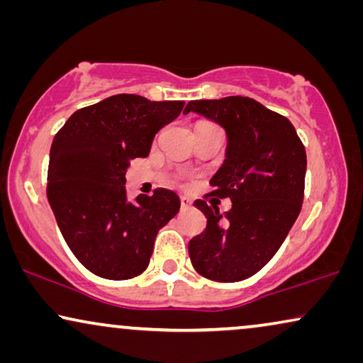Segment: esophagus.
Returning a JSON list of instances; mask_svg holds the SVG:
<instances>
[{"mask_svg": "<svg viewBox=\"0 0 363 363\" xmlns=\"http://www.w3.org/2000/svg\"><path fill=\"white\" fill-rule=\"evenodd\" d=\"M180 203H182V210L183 211H186V210H190L191 208V200L188 196H182L180 198Z\"/></svg>", "mask_w": 363, "mask_h": 363, "instance_id": "esophagus-1", "label": "esophagus"}]
</instances>
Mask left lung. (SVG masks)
I'll return each instance as SVG.
<instances>
[{"label":"left lung","instance_id":"left-lung-1","mask_svg":"<svg viewBox=\"0 0 363 363\" xmlns=\"http://www.w3.org/2000/svg\"><path fill=\"white\" fill-rule=\"evenodd\" d=\"M188 112L201 113L226 130V160L211 178L213 190L205 199L230 197L233 203L220 216L217 207L195 201L206 216V228L188 242L191 264L216 282L247 279L271 261L299 216L304 143L289 118L250 97L191 101Z\"/></svg>","mask_w":363,"mask_h":363}]
</instances>
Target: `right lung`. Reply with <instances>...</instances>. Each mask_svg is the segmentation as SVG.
I'll list each match as a JSON object with an SVG mask.
<instances>
[{
  "label": "right lung",
  "instance_id": "obj_1",
  "mask_svg": "<svg viewBox=\"0 0 363 363\" xmlns=\"http://www.w3.org/2000/svg\"><path fill=\"white\" fill-rule=\"evenodd\" d=\"M183 101L117 94L72 113L52 140L48 200L67 246L104 279H132L148 267L153 242L180 210L172 190L127 201L125 173L147 157L155 133L180 116Z\"/></svg>",
  "mask_w": 363,
  "mask_h": 363
}]
</instances>
